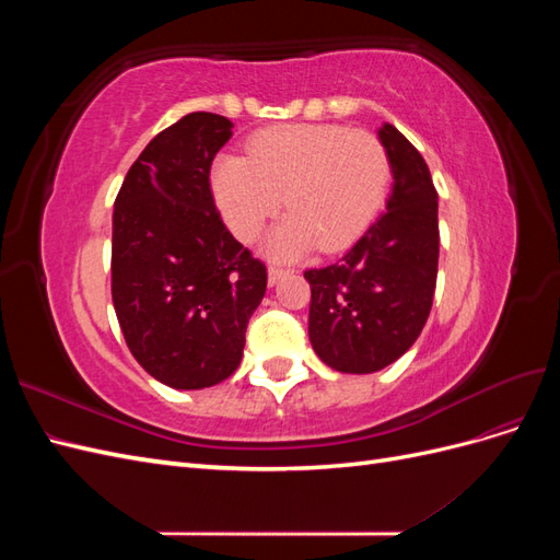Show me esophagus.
<instances>
[{
	"instance_id": "1",
	"label": "esophagus",
	"mask_w": 560,
	"mask_h": 560,
	"mask_svg": "<svg viewBox=\"0 0 560 560\" xmlns=\"http://www.w3.org/2000/svg\"><path fill=\"white\" fill-rule=\"evenodd\" d=\"M284 276H287V270H284L282 266H276V264L268 266V284H270V287L278 284L280 278H284Z\"/></svg>"
}]
</instances>
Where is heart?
<instances>
[{
  "mask_svg": "<svg viewBox=\"0 0 560 560\" xmlns=\"http://www.w3.org/2000/svg\"><path fill=\"white\" fill-rule=\"evenodd\" d=\"M393 163L369 130L334 124H287L259 130L247 159L219 156L212 191L229 229L254 241L282 206L290 208L268 238L282 259L313 249L338 252L358 241L383 208Z\"/></svg>",
  "mask_w": 560,
  "mask_h": 560,
  "instance_id": "1",
  "label": "heart"
}]
</instances>
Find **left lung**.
I'll return each instance as SVG.
<instances>
[{
  "label": "left lung",
  "instance_id": "8db88e82",
  "mask_svg": "<svg viewBox=\"0 0 560 560\" xmlns=\"http://www.w3.org/2000/svg\"><path fill=\"white\" fill-rule=\"evenodd\" d=\"M378 138L393 163L385 212L341 259L303 273L308 336L341 374H374L409 350L432 311L439 266L436 189L420 151L389 124Z\"/></svg>",
  "mask_w": 560,
  "mask_h": 560
}]
</instances>
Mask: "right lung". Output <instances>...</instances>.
<instances>
[{"instance_id":"obj_1","label":"right lung","mask_w":560,"mask_h":560,"mask_svg":"<svg viewBox=\"0 0 560 560\" xmlns=\"http://www.w3.org/2000/svg\"><path fill=\"white\" fill-rule=\"evenodd\" d=\"M226 116L194 112L161 130L114 200L112 301L132 358L149 376L200 389L243 360L266 294V266L217 212L210 167L231 138Z\"/></svg>"}]
</instances>
